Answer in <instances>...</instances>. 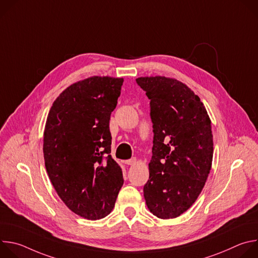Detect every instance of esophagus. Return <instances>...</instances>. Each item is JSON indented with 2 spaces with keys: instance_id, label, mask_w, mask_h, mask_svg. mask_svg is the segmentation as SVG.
Returning <instances> with one entry per match:
<instances>
[{
  "instance_id": "34e87169",
  "label": "esophagus",
  "mask_w": 258,
  "mask_h": 258,
  "mask_svg": "<svg viewBox=\"0 0 258 258\" xmlns=\"http://www.w3.org/2000/svg\"><path fill=\"white\" fill-rule=\"evenodd\" d=\"M136 161H137V159H136V158H132V159L125 160V161H124V163H125L126 165H134V164L136 163Z\"/></svg>"
}]
</instances>
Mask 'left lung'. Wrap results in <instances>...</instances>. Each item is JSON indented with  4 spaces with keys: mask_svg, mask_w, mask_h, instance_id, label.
<instances>
[{
    "mask_svg": "<svg viewBox=\"0 0 258 258\" xmlns=\"http://www.w3.org/2000/svg\"><path fill=\"white\" fill-rule=\"evenodd\" d=\"M150 99L152 158L144 197L159 218L179 216L200 195L213 156L211 121L200 98L165 77L136 80Z\"/></svg>",
    "mask_w": 258,
    "mask_h": 258,
    "instance_id": "obj_1",
    "label": "left lung"
}]
</instances>
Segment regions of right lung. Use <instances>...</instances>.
I'll return each mask as SVG.
<instances>
[{
  "label": "right lung",
  "mask_w": 258,
  "mask_h": 258,
  "mask_svg": "<svg viewBox=\"0 0 258 258\" xmlns=\"http://www.w3.org/2000/svg\"><path fill=\"white\" fill-rule=\"evenodd\" d=\"M123 79L93 77L54 101L44 132V158L58 196L78 215L100 219L112 211L123 185L111 157L109 120Z\"/></svg>",
  "instance_id": "add662e5"
}]
</instances>
